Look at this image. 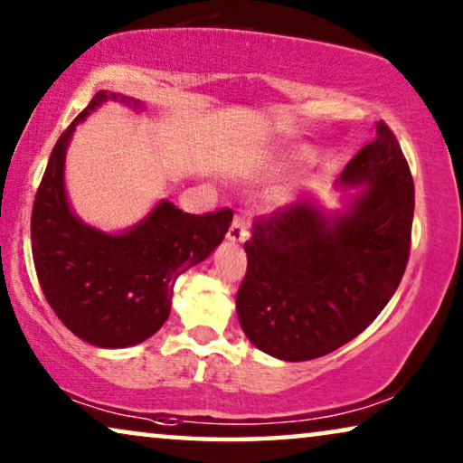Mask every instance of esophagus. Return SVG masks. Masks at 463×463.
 <instances>
[{"label": "esophagus", "instance_id": "obj_1", "mask_svg": "<svg viewBox=\"0 0 463 463\" xmlns=\"http://www.w3.org/2000/svg\"><path fill=\"white\" fill-rule=\"evenodd\" d=\"M227 238L233 240V242H244V240L249 238V223H246L242 214H236V217H233L230 230H227Z\"/></svg>", "mask_w": 463, "mask_h": 463}]
</instances>
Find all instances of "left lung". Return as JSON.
I'll return each mask as SVG.
<instances>
[{"label":"left lung","mask_w":463,"mask_h":463,"mask_svg":"<svg viewBox=\"0 0 463 463\" xmlns=\"http://www.w3.org/2000/svg\"><path fill=\"white\" fill-rule=\"evenodd\" d=\"M347 185H366L326 217L297 202L261 217L244 242L238 320L259 350L288 363L326 356L364 331L396 293L409 263L415 187L385 122L347 162Z\"/></svg>","instance_id":"1"}]
</instances>
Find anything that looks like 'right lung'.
<instances>
[{"label": "right lung", "mask_w": 463, "mask_h": 463, "mask_svg": "<svg viewBox=\"0 0 463 463\" xmlns=\"http://www.w3.org/2000/svg\"><path fill=\"white\" fill-rule=\"evenodd\" d=\"M107 99L118 94H94L56 141L31 213V250L43 297L69 331L97 347H128L166 322L176 278L217 249L233 213L189 214L164 200L122 236L81 223L67 204L65 151L75 124Z\"/></svg>", "instance_id": "right-lung-1"}]
</instances>
